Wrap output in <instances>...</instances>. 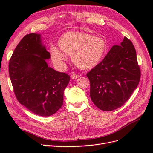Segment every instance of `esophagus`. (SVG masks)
<instances>
[{
    "instance_id": "34e87169",
    "label": "esophagus",
    "mask_w": 153,
    "mask_h": 153,
    "mask_svg": "<svg viewBox=\"0 0 153 153\" xmlns=\"http://www.w3.org/2000/svg\"><path fill=\"white\" fill-rule=\"evenodd\" d=\"M79 76H80L78 75H77V74H76H76H73V75H71V78H72L73 80H76Z\"/></svg>"
}]
</instances>
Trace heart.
Instances as JSON below:
<instances>
[{"label":"heart","mask_w":153,"mask_h":153,"mask_svg":"<svg viewBox=\"0 0 153 153\" xmlns=\"http://www.w3.org/2000/svg\"><path fill=\"white\" fill-rule=\"evenodd\" d=\"M58 46L50 49L53 62L61 66L65 54L71 55L75 65L80 69H89L102 61L107 51L106 41L100 37L78 32H68L63 34L58 41Z\"/></svg>","instance_id":"b5f03b06"}]
</instances>
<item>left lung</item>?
Listing matches in <instances>:
<instances>
[{"instance_id": "8db88e82", "label": "left lung", "mask_w": 153, "mask_h": 153, "mask_svg": "<svg viewBox=\"0 0 153 153\" xmlns=\"http://www.w3.org/2000/svg\"><path fill=\"white\" fill-rule=\"evenodd\" d=\"M92 102L101 110L112 111L130 98L140 82L141 71L136 50L124 37L121 45H114L103 61L87 73Z\"/></svg>"}]
</instances>
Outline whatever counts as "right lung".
Returning a JSON list of instances; mask_svg holds the SVG:
<instances>
[{"instance_id":"right-lung-1","label":"right lung","mask_w":153,"mask_h":153,"mask_svg":"<svg viewBox=\"0 0 153 153\" xmlns=\"http://www.w3.org/2000/svg\"><path fill=\"white\" fill-rule=\"evenodd\" d=\"M50 53L41 44V35L22 39L9 62V74L16 99L30 112L47 117L63 105L64 91L70 80L67 73L54 70L46 60Z\"/></svg>"}]
</instances>
